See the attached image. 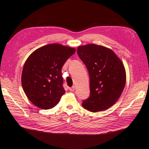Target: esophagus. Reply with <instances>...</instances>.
I'll return each mask as SVG.
<instances>
[{
  "mask_svg": "<svg viewBox=\"0 0 149 149\" xmlns=\"http://www.w3.org/2000/svg\"><path fill=\"white\" fill-rule=\"evenodd\" d=\"M75 86H72V87H71V88H69V90H70V91H72V92H73V91H75Z\"/></svg>",
  "mask_w": 149,
  "mask_h": 149,
  "instance_id": "esophagus-1",
  "label": "esophagus"
}]
</instances>
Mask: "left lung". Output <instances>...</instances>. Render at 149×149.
I'll return each mask as SVG.
<instances>
[{"instance_id": "obj_1", "label": "left lung", "mask_w": 149, "mask_h": 149, "mask_svg": "<svg viewBox=\"0 0 149 149\" xmlns=\"http://www.w3.org/2000/svg\"><path fill=\"white\" fill-rule=\"evenodd\" d=\"M77 54L90 79V96L82 107L93 112L108 109L119 100L126 84L123 61L111 49L95 44L79 46Z\"/></svg>"}]
</instances>
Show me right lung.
<instances>
[{
  "label": "right lung",
  "mask_w": 149,
  "mask_h": 149,
  "mask_svg": "<svg viewBox=\"0 0 149 149\" xmlns=\"http://www.w3.org/2000/svg\"><path fill=\"white\" fill-rule=\"evenodd\" d=\"M75 48L50 44L38 48L28 57L23 68L22 84L27 98L41 109L56 106L65 93L61 68Z\"/></svg>",
  "instance_id": "obj_1"
}]
</instances>
